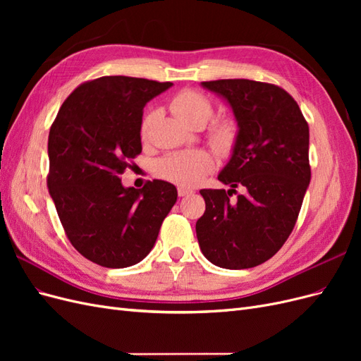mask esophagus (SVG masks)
<instances>
[{
  "label": "esophagus",
  "mask_w": 361,
  "mask_h": 361,
  "mask_svg": "<svg viewBox=\"0 0 361 361\" xmlns=\"http://www.w3.org/2000/svg\"><path fill=\"white\" fill-rule=\"evenodd\" d=\"M192 191L191 190H187V188H178V194H179V197H185V195H190Z\"/></svg>",
  "instance_id": "esophagus-1"
}]
</instances>
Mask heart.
<instances>
[{
  "mask_svg": "<svg viewBox=\"0 0 361 361\" xmlns=\"http://www.w3.org/2000/svg\"><path fill=\"white\" fill-rule=\"evenodd\" d=\"M170 110L182 123L190 128L203 126L212 116V104L206 99L202 93L194 90H183L173 97L170 102ZM154 114L146 117L143 123V133L147 130L149 123ZM236 141V126L231 120H221L214 125L211 130V143L218 152L232 150ZM214 167L212 157L204 150L187 152V154H176L162 158L157 164V170L164 179L182 187H194L197 185L206 173Z\"/></svg>",
  "mask_w": 361,
  "mask_h": 361,
  "instance_id": "b5f03b06",
  "label": "heart"
}]
</instances>
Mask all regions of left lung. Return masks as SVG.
Instances as JSON below:
<instances>
[{"label": "left lung", "instance_id": "8db88e82", "mask_svg": "<svg viewBox=\"0 0 361 361\" xmlns=\"http://www.w3.org/2000/svg\"><path fill=\"white\" fill-rule=\"evenodd\" d=\"M231 106L236 141L218 180L231 190H202L206 209L195 223L203 256L226 269L264 264L286 243L310 183L309 125L293 97L251 80L200 84ZM236 186L245 194L228 197Z\"/></svg>", "mask_w": 361, "mask_h": 361}]
</instances>
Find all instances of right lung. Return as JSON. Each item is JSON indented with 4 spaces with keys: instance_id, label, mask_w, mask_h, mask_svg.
<instances>
[{
    "instance_id": "add662e5",
    "label": "right lung",
    "mask_w": 361,
    "mask_h": 361,
    "mask_svg": "<svg viewBox=\"0 0 361 361\" xmlns=\"http://www.w3.org/2000/svg\"><path fill=\"white\" fill-rule=\"evenodd\" d=\"M133 76L84 82L63 102L48 138L49 195L69 241L105 268H126L154 248L178 200L166 180L123 187L128 159L141 152L143 108L170 89Z\"/></svg>"
}]
</instances>
